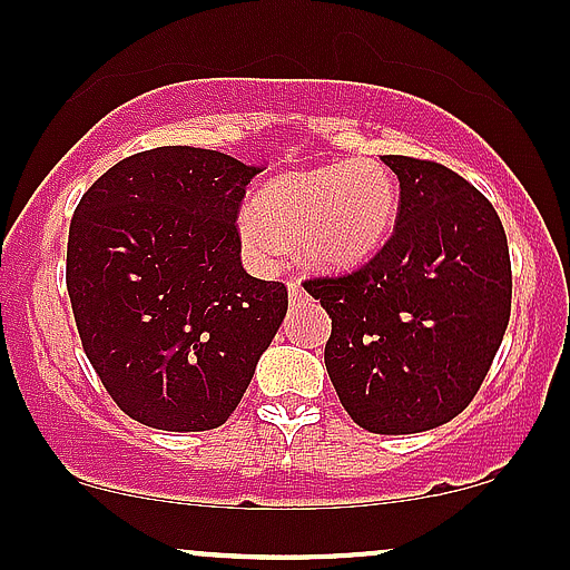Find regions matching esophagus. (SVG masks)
I'll return each instance as SVG.
<instances>
[{
  "label": "esophagus",
  "mask_w": 570,
  "mask_h": 570,
  "mask_svg": "<svg viewBox=\"0 0 570 570\" xmlns=\"http://www.w3.org/2000/svg\"><path fill=\"white\" fill-rule=\"evenodd\" d=\"M287 293H291V302H302V298L307 296L298 279H291V283H287Z\"/></svg>",
  "instance_id": "1"
}]
</instances>
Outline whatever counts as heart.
I'll return each mask as SVG.
<instances>
[{
  "instance_id": "1",
  "label": "heart",
  "mask_w": 570,
  "mask_h": 570,
  "mask_svg": "<svg viewBox=\"0 0 570 570\" xmlns=\"http://www.w3.org/2000/svg\"><path fill=\"white\" fill-rule=\"evenodd\" d=\"M400 214V185L381 160L353 157L266 181L238 217L244 255L261 268L296 242L317 268H353L381 253Z\"/></svg>"
}]
</instances>
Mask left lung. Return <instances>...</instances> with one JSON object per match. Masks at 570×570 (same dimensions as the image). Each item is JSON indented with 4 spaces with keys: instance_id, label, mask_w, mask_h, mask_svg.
<instances>
[{
    "instance_id": "8db88e82",
    "label": "left lung",
    "mask_w": 570,
    "mask_h": 570,
    "mask_svg": "<svg viewBox=\"0 0 570 570\" xmlns=\"http://www.w3.org/2000/svg\"><path fill=\"white\" fill-rule=\"evenodd\" d=\"M383 163L400 179L394 236L304 291L332 317L323 358L347 415L375 434H413L479 394L511 317V258L498 212L470 181L430 160Z\"/></svg>"
}]
</instances>
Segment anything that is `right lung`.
<instances>
[{
	"label": "right lung",
	"instance_id": "add662e5",
	"mask_svg": "<svg viewBox=\"0 0 570 570\" xmlns=\"http://www.w3.org/2000/svg\"><path fill=\"white\" fill-rule=\"evenodd\" d=\"M255 165L195 146L116 163L83 193L67 293L111 400L165 432L225 424L287 312L283 283L242 266L238 206Z\"/></svg>",
	"mask_w": 570,
	"mask_h": 570
}]
</instances>
